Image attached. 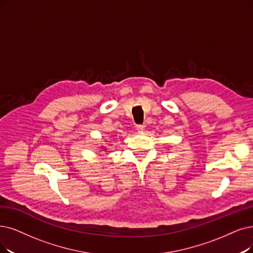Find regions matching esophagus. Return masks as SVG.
<instances>
[{"label":"esophagus","instance_id":"34e87169","mask_svg":"<svg viewBox=\"0 0 253 253\" xmlns=\"http://www.w3.org/2000/svg\"><path fill=\"white\" fill-rule=\"evenodd\" d=\"M144 129H145V126H144V125H139V126H137V130H138L139 133L144 132Z\"/></svg>","mask_w":253,"mask_h":253}]
</instances>
